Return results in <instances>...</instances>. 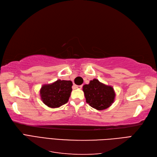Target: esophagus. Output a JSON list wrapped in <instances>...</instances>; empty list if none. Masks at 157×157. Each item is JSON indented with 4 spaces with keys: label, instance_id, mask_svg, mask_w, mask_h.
Here are the masks:
<instances>
[{
    "label": "esophagus",
    "instance_id": "esophagus-1",
    "mask_svg": "<svg viewBox=\"0 0 157 157\" xmlns=\"http://www.w3.org/2000/svg\"><path fill=\"white\" fill-rule=\"evenodd\" d=\"M75 87L76 88L80 89V88H82V85H75Z\"/></svg>",
    "mask_w": 157,
    "mask_h": 157
}]
</instances>
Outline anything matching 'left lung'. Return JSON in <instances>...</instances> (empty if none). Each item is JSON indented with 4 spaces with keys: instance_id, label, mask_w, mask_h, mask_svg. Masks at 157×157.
I'll return each instance as SVG.
<instances>
[{
    "instance_id": "left-lung-1",
    "label": "left lung",
    "mask_w": 157,
    "mask_h": 157,
    "mask_svg": "<svg viewBox=\"0 0 157 157\" xmlns=\"http://www.w3.org/2000/svg\"><path fill=\"white\" fill-rule=\"evenodd\" d=\"M86 103L99 111L110 107L115 101V92L112 86L100 82L96 78L82 87Z\"/></svg>"
}]
</instances>
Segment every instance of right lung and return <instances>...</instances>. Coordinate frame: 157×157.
Returning a JSON list of instances; mask_svg holds the SVG:
<instances>
[{"label": "right lung", "instance_id": "right-lung-1", "mask_svg": "<svg viewBox=\"0 0 157 157\" xmlns=\"http://www.w3.org/2000/svg\"><path fill=\"white\" fill-rule=\"evenodd\" d=\"M72 86L71 80H58L52 84H44L40 90L41 100L51 108L63 105L69 100Z\"/></svg>", "mask_w": 157, "mask_h": 157}]
</instances>
